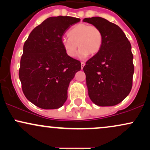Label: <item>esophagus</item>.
I'll return each mask as SVG.
<instances>
[{
  "mask_svg": "<svg viewBox=\"0 0 150 150\" xmlns=\"http://www.w3.org/2000/svg\"><path fill=\"white\" fill-rule=\"evenodd\" d=\"M85 63H84V62H82V63H81V68H82V69H83V68H84V66H85Z\"/></svg>",
  "mask_w": 150,
  "mask_h": 150,
  "instance_id": "1",
  "label": "esophagus"
}]
</instances>
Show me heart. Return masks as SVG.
<instances>
[{
  "mask_svg": "<svg viewBox=\"0 0 150 150\" xmlns=\"http://www.w3.org/2000/svg\"><path fill=\"white\" fill-rule=\"evenodd\" d=\"M67 35L68 38H63L61 43L65 53L70 58L75 56L77 46L80 48L77 56L81 59L87 58L89 53L97 54L102 46L103 35L97 26L77 24L68 31Z\"/></svg>",
  "mask_w": 150,
  "mask_h": 150,
  "instance_id": "b5f03b06",
  "label": "heart"
}]
</instances>
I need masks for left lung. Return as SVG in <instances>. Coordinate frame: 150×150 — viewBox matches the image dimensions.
<instances>
[{
	"label": "left lung",
	"instance_id": "obj_1",
	"mask_svg": "<svg viewBox=\"0 0 150 150\" xmlns=\"http://www.w3.org/2000/svg\"><path fill=\"white\" fill-rule=\"evenodd\" d=\"M83 22L97 26L103 35L100 51L83 68L89 97L98 106H115L132 89L134 65L130 43L118 25L106 19L93 17Z\"/></svg>",
	"mask_w": 150,
	"mask_h": 150
}]
</instances>
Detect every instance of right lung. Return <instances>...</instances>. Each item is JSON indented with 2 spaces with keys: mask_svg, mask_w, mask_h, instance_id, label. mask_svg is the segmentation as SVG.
<instances>
[{
  "mask_svg": "<svg viewBox=\"0 0 150 150\" xmlns=\"http://www.w3.org/2000/svg\"><path fill=\"white\" fill-rule=\"evenodd\" d=\"M80 19L51 17L32 31L23 46L19 77L24 94L44 109L61 107L68 98V88L81 69L79 61L68 57L62 37Z\"/></svg>",
  "mask_w": 150,
  "mask_h": 150,
  "instance_id": "add662e5",
  "label": "right lung"
}]
</instances>
